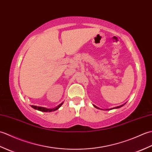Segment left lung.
I'll return each instance as SVG.
<instances>
[{
    "label": "left lung",
    "instance_id": "left-lung-1",
    "mask_svg": "<svg viewBox=\"0 0 152 152\" xmlns=\"http://www.w3.org/2000/svg\"><path fill=\"white\" fill-rule=\"evenodd\" d=\"M126 104V103H125V104H122V105H120V106H116V107H114V108H110V109H104V110H113V109H117V108H121V107H122L124 105H125ZM93 106H94L95 108H97V109H100V110H102V109H101L100 108H99V107H97V106H95V105H94L93 104Z\"/></svg>",
    "mask_w": 152,
    "mask_h": 152
}]
</instances>
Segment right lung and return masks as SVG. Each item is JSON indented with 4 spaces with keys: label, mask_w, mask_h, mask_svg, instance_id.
<instances>
[{
    "label": "right lung",
    "mask_w": 152,
    "mask_h": 152,
    "mask_svg": "<svg viewBox=\"0 0 152 152\" xmlns=\"http://www.w3.org/2000/svg\"><path fill=\"white\" fill-rule=\"evenodd\" d=\"M63 104V102H61L60 104L58 105L56 107H55L53 108H44V107H42V106H33L32 105L31 107L35 109V110H39L41 112H51L52 111H56L57 110V109H59L62 104Z\"/></svg>",
    "instance_id": "obj_1"
}]
</instances>
